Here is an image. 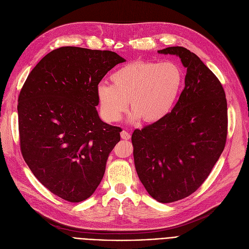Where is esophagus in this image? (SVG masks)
I'll return each mask as SVG.
<instances>
[{
	"instance_id": "obj_1",
	"label": "esophagus",
	"mask_w": 249,
	"mask_h": 249,
	"mask_svg": "<svg viewBox=\"0 0 249 249\" xmlns=\"http://www.w3.org/2000/svg\"><path fill=\"white\" fill-rule=\"evenodd\" d=\"M121 138L125 139V140L130 139V133H128L127 131H125V130H123V131L121 132Z\"/></svg>"
}]
</instances>
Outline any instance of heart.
Listing matches in <instances>:
<instances>
[{
  "instance_id": "heart-1",
  "label": "heart",
  "mask_w": 249,
  "mask_h": 249,
  "mask_svg": "<svg viewBox=\"0 0 249 249\" xmlns=\"http://www.w3.org/2000/svg\"><path fill=\"white\" fill-rule=\"evenodd\" d=\"M182 71L176 62L134 61L111 74L113 85L100 83L97 98L103 119L118 121L127 110L130 121L153 123L172 110L182 84Z\"/></svg>"
}]
</instances>
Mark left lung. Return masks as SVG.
Wrapping results in <instances>:
<instances>
[{"label":"left lung","mask_w":249,"mask_h":249,"mask_svg":"<svg viewBox=\"0 0 249 249\" xmlns=\"http://www.w3.org/2000/svg\"><path fill=\"white\" fill-rule=\"evenodd\" d=\"M158 52L180 58L185 88L171 113L136 129L131 139L142 185L156 201L172 203L197 191L219 160L227 137V101L217 76L189 49Z\"/></svg>","instance_id":"obj_1"}]
</instances>
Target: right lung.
Wrapping results in <instances>:
<instances>
[{
  "instance_id": "right-lung-1",
  "label": "right lung",
  "mask_w": 249,
  "mask_h": 249,
  "mask_svg": "<svg viewBox=\"0 0 249 249\" xmlns=\"http://www.w3.org/2000/svg\"><path fill=\"white\" fill-rule=\"evenodd\" d=\"M116 52L64 46L29 73L18 99L21 152L35 178L71 203L94 194L120 127L99 117L97 87L116 64Z\"/></svg>"
}]
</instances>
